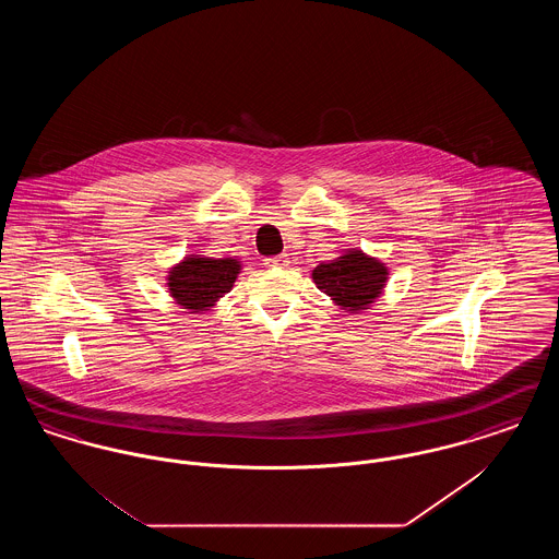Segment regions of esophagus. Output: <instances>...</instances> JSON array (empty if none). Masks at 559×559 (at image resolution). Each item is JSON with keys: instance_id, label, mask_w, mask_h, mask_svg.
<instances>
[{"instance_id": "esophagus-1", "label": "esophagus", "mask_w": 559, "mask_h": 559, "mask_svg": "<svg viewBox=\"0 0 559 559\" xmlns=\"http://www.w3.org/2000/svg\"><path fill=\"white\" fill-rule=\"evenodd\" d=\"M264 264H266L267 267L289 266V255H287V253H281V255H274V258H266Z\"/></svg>"}]
</instances>
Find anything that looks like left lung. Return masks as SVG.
Wrapping results in <instances>:
<instances>
[{
    "instance_id": "1",
    "label": "left lung",
    "mask_w": 559,
    "mask_h": 559,
    "mask_svg": "<svg viewBox=\"0 0 559 559\" xmlns=\"http://www.w3.org/2000/svg\"><path fill=\"white\" fill-rule=\"evenodd\" d=\"M312 278L346 312L367 310L388 281V267L379 260L354 249L346 255L314 267Z\"/></svg>"
}]
</instances>
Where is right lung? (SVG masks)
Returning a JSON list of instances; mask_svg holds the SVG:
<instances>
[{"instance_id": "add662e5", "label": "right lung", "mask_w": 559, "mask_h": 559, "mask_svg": "<svg viewBox=\"0 0 559 559\" xmlns=\"http://www.w3.org/2000/svg\"><path fill=\"white\" fill-rule=\"evenodd\" d=\"M240 262L233 258L213 260L190 255L167 274V287L176 304L190 312H205L233 289Z\"/></svg>"}]
</instances>
